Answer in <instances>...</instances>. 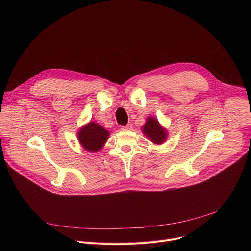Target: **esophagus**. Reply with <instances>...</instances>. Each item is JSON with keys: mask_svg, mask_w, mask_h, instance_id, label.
Listing matches in <instances>:
<instances>
[{"mask_svg": "<svg viewBox=\"0 0 251 251\" xmlns=\"http://www.w3.org/2000/svg\"><path fill=\"white\" fill-rule=\"evenodd\" d=\"M121 129H122V130H131V129H132V125H131V124H127V125H125V126H122Z\"/></svg>", "mask_w": 251, "mask_h": 251, "instance_id": "esophagus-1", "label": "esophagus"}]
</instances>
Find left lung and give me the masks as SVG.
Masks as SVG:
<instances>
[{
  "mask_svg": "<svg viewBox=\"0 0 251 251\" xmlns=\"http://www.w3.org/2000/svg\"><path fill=\"white\" fill-rule=\"evenodd\" d=\"M143 132L155 144H161L167 138V132L162 128L155 118H149L146 124L143 126Z\"/></svg>",
  "mask_w": 251,
  "mask_h": 251,
  "instance_id": "1",
  "label": "left lung"
}]
</instances>
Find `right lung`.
<instances>
[{
  "label": "right lung",
  "instance_id": "right-lung-1",
  "mask_svg": "<svg viewBox=\"0 0 251 251\" xmlns=\"http://www.w3.org/2000/svg\"><path fill=\"white\" fill-rule=\"evenodd\" d=\"M109 136V132L105 130L102 126L90 122L78 133V140L82 147L89 152L99 151L104 143L107 141Z\"/></svg>",
  "mask_w": 251,
  "mask_h": 251
}]
</instances>
